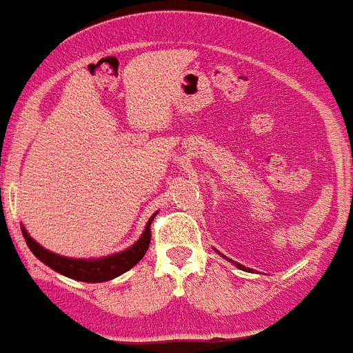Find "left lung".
<instances>
[{
  "label": "left lung",
  "instance_id": "left-lung-1",
  "mask_svg": "<svg viewBox=\"0 0 353 353\" xmlns=\"http://www.w3.org/2000/svg\"><path fill=\"white\" fill-rule=\"evenodd\" d=\"M215 252H217V254H219V256H223L224 260L232 261V263L235 265L236 269H240V270H245V272H254V270H252V269H249V267H244V265H240V263H236V261H233V260H230V258H226V256H224V254H223V252H219V251H217V249H215Z\"/></svg>",
  "mask_w": 353,
  "mask_h": 353
}]
</instances>
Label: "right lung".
Listing matches in <instances>:
<instances>
[{
	"instance_id": "1",
	"label": "right lung",
	"mask_w": 353,
	"mask_h": 353,
	"mask_svg": "<svg viewBox=\"0 0 353 353\" xmlns=\"http://www.w3.org/2000/svg\"><path fill=\"white\" fill-rule=\"evenodd\" d=\"M155 215H157V212L150 217L145 230H143L141 236H139L130 248L102 258L61 256V254H56V252L49 251V249H46L43 245H40L39 242L26 232L24 224H21V230H23V236L24 240H26L30 251L33 252L42 263L48 265L49 269H52L54 272L61 274V276L65 277L76 279V281L104 283L121 276V274L130 270L134 265L141 261V258L145 256L146 249H148L150 245V236H152L150 235V224H152Z\"/></svg>"
}]
</instances>
